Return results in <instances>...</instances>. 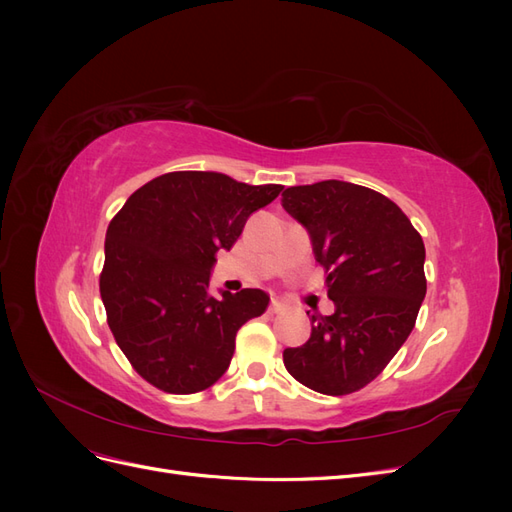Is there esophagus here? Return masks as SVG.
Masks as SVG:
<instances>
[{"mask_svg": "<svg viewBox=\"0 0 512 512\" xmlns=\"http://www.w3.org/2000/svg\"><path fill=\"white\" fill-rule=\"evenodd\" d=\"M286 307L280 303V301H271L269 305V314H284Z\"/></svg>", "mask_w": 512, "mask_h": 512, "instance_id": "obj_1", "label": "esophagus"}]
</instances>
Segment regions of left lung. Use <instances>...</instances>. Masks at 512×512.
Masks as SVG:
<instances>
[{"mask_svg":"<svg viewBox=\"0 0 512 512\" xmlns=\"http://www.w3.org/2000/svg\"><path fill=\"white\" fill-rule=\"evenodd\" d=\"M282 207L312 237L327 273L331 316L284 350L288 374L322 395L361 391L404 346L425 299V245L391 198L348 181L294 185Z\"/></svg>","mask_w":512,"mask_h":512,"instance_id":"obj_1","label":"left lung"}]
</instances>
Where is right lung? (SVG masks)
Returning <instances> with one entry per match:
<instances>
[{
  "label": "right lung",
  "mask_w": 512,
  "mask_h": 512,
  "mask_svg": "<svg viewBox=\"0 0 512 512\" xmlns=\"http://www.w3.org/2000/svg\"><path fill=\"white\" fill-rule=\"evenodd\" d=\"M282 185H247L222 173L177 170L138 188L108 224L100 294L106 322L136 374L156 389L192 395L218 382L237 331L265 314L262 290H222L209 271L250 215Z\"/></svg>",
  "instance_id": "obj_1"
}]
</instances>
